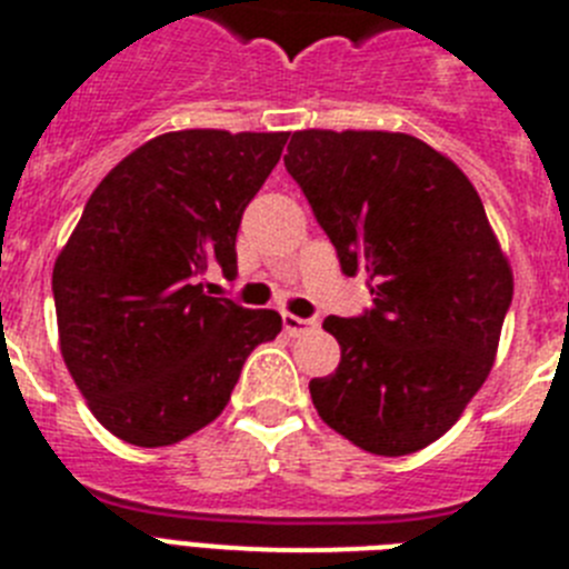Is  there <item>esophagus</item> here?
<instances>
[{
	"instance_id": "1",
	"label": "esophagus",
	"mask_w": 569,
	"mask_h": 569,
	"mask_svg": "<svg viewBox=\"0 0 569 569\" xmlns=\"http://www.w3.org/2000/svg\"><path fill=\"white\" fill-rule=\"evenodd\" d=\"M281 325H284V330H288L290 336H301L308 333V330L319 328V321L316 319H299V316L293 313H281Z\"/></svg>"
}]
</instances>
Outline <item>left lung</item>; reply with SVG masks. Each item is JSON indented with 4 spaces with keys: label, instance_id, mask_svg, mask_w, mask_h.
<instances>
[{
    "label": "left lung",
    "instance_id": "obj_1",
    "mask_svg": "<svg viewBox=\"0 0 569 569\" xmlns=\"http://www.w3.org/2000/svg\"><path fill=\"white\" fill-rule=\"evenodd\" d=\"M284 168L333 241L341 273L365 276L373 308L328 316L336 373L310 399L336 433L407 456L459 421L490 373L512 273L485 204L447 156L387 130H299Z\"/></svg>",
    "mask_w": 569,
    "mask_h": 569
}]
</instances>
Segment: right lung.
<instances>
[{"mask_svg": "<svg viewBox=\"0 0 569 569\" xmlns=\"http://www.w3.org/2000/svg\"><path fill=\"white\" fill-rule=\"evenodd\" d=\"M288 136L162 133L90 193L53 264V301L64 365L116 439L168 447L202 430L279 336L276 310L216 299L202 276H236L241 213Z\"/></svg>", "mask_w": 569, "mask_h": 569, "instance_id": "1", "label": "right lung"}]
</instances>
